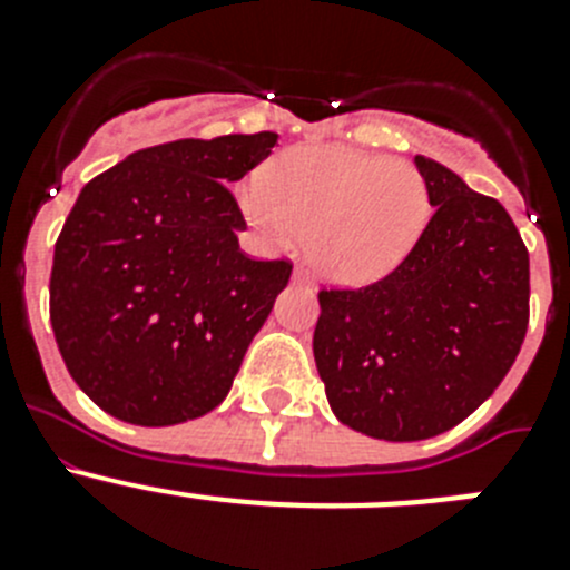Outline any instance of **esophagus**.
<instances>
[{"label":"esophagus","instance_id":"34e87169","mask_svg":"<svg viewBox=\"0 0 570 570\" xmlns=\"http://www.w3.org/2000/svg\"><path fill=\"white\" fill-rule=\"evenodd\" d=\"M294 282H296V285H302V288H311V276L305 274L302 268L294 271Z\"/></svg>","mask_w":570,"mask_h":570}]
</instances>
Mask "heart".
Instances as JSON below:
<instances>
[{
	"mask_svg": "<svg viewBox=\"0 0 570 570\" xmlns=\"http://www.w3.org/2000/svg\"><path fill=\"white\" fill-rule=\"evenodd\" d=\"M245 214L291 245L311 236L308 254L325 279L367 285L411 254L431 216L425 176L405 159H382L342 145L279 156L242 196Z\"/></svg>",
	"mask_w": 570,
	"mask_h": 570,
	"instance_id": "obj_1",
	"label": "heart"
}]
</instances>
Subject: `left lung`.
<instances>
[{
	"label": "left lung",
	"mask_w": 570,
	"mask_h": 570,
	"mask_svg": "<svg viewBox=\"0 0 570 570\" xmlns=\"http://www.w3.org/2000/svg\"><path fill=\"white\" fill-rule=\"evenodd\" d=\"M434 216L380 282L320 291L314 360L342 425L387 442L451 431L497 391L528 331V248L497 199L414 156Z\"/></svg>",
	"instance_id": "8db88e82"
}]
</instances>
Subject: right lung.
Here are the masks:
<instances>
[{"label": "right lung", "mask_w": 570, "mask_h": 570, "mask_svg": "<svg viewBox=\"0 0 570 570\" xmlns=\"http://www.w3.org/2000/svg\"><path fill=\"white\" fill-rule=\"evenodd\" d=\"M276 139L154 145L79 194L53 248L50 325L73 382L116 420L179 425L228 396L294 268L242 254L228 188Z\"/></svg>", "instance_id": "1"}]
</instances>
